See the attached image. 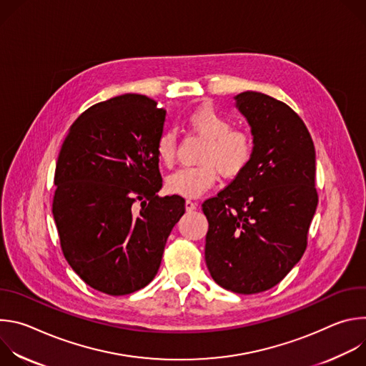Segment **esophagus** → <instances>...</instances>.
Instances as JSON below:
<instances>
[{
  "mask_svg": "<svg viewBox=\"0 0 366 366\" xmlns=\"http://www.w3.org/2000/svg\"><path fill=\"white\" fill-rule=\"evenodd\" d=\"M185 208H187V212H192V210H195V208H197V202L191 201V199H187L185 201Z\"/></svg>",
  "mask_w": 366,
  "mask_h": 366,
  "instance_id": "34e87169",
  "label": "esophagus"
}]
</instances>
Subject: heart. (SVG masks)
<instances>
[{"mask_svg": "<svg viewBox=\"0 0 366 366\" xmlns=\"http://www.w3.org/2000/svg\"><path fill=\"white\" fill-rule=\"evenodd\" d=\"M187 124L192 133L205 140V144L197 158L199 165L181 168L167 178L165 185L171 194L197 198L216 184L217 174L233 181L247 171L254 154V139L247 129L233 127L232 120L212 106L192 110ZM177 147L174 130H164L154 143L156 154L167 167L174 164Z\"/></svg>", "mask_w": 366, "mask_h": 366, "instance_id": "heart-1", "label": "heart"}]
</instances>
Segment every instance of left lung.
I'll return each mask as SVG.
<instances>
[{"label":"left lung","mask_w":366,"mask_h":366,"mask_svg":"<svg viewBox=\"0 0 366 366\" xmlns=\"http://www.w3.org/2000/svg\"><path fill=\"white\" fill-rule=\"evenodd\" d=\"M254 139L253 161L202 202L205 262L213 280L237 294L264 292L301 259L316 213V150L285 102L246 91L236 97Z\"/></svg>","instance_id":"1"}]
</instances>
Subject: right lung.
<instances>
[{
	"label": "right lung",
	"mask_w": 366,
	"mask_h": 366,
	"mask_svg": "<svg viewBox=\"0 0 366 366\" xmlns=\"http://www.w3.org/2000/svg\"><path fill=\"white\" fill-rule=\"evenodd\" d=\"M167 112L140 94L95 104L71 126L55 169L51 213L71 268L97 291L126 295L158 274L167 239L185 213L159 197L154 143Z\"/></svg>",
	"instance_id": "1"
}]
</instances>
